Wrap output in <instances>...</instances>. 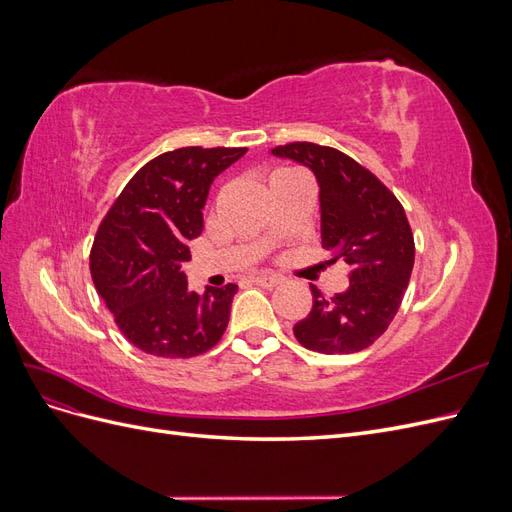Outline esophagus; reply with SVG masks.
<instances>
[{"label":"esophagus","mask_w":512,"mask_h":512,"mask_svg":"<svg viewBox=\"0 0 512 512\" xmlns=\"http://www.w3.org/2000/svg\"><path fill=\"white\" fill-rule=\"evenodd\" d=\"M282 280L277 275H254L252 277V284H256V286H262V288H273V286H277L280 284Z\"/></svg>","instance_id":"esophagus-1"}]
</instances>
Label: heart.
Wrapping results in <instances>:
<instances>
[{
    "mask_svg": "<svg viewBox=\"0 0 512 512\" xmlns=\"http://www.w3.org/2000/svg\"><path fill=\"white\" fill-rule=\"evenodd\" d=\"M286 170H290V168H277V170H273V175H280V173H286ZM271 175V177H273Z\"/></svg>",
    "mask_w": 512,
    "mask_h": 512,
    "instance_id": "b5f03b06",
    "label": "heart"
}]
</instances>
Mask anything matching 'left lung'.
<instances>
[{"mask_svg":"<svg viewBox=\"0 0 512 512\" xmlns=\"http://www.w3.org/2000/svg\"><path fill=\"white\" fill-rule=\"evenodd\" d=\"M275 156L314 170L320 185L322 247L350 265V286L327 297L312 286L314 305L294 337L320 354H352L389 329L414 265V235L397 196L344 151L307 141L277 145Z\"/></svg>","mask_w":512,"mask_h":512,"instance_id":"obj_1","label":"left lung"}]
</instances>
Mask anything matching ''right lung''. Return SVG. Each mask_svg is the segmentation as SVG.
Instances as JSON below:
<instances>
[{
  "label": "right lung",
  "instance_id": "right-lung-1",
  "mask_svg": "<svg viewBox=\"0 0 512 512\" xmlns=\"http://www.w3.org/2000/svg\"><path fill=\"white\" fill-rule=\"evenodd\" d=\"M245 147H181L149 160L98 226L91 280L130 344L164 359H190L220 342L237 284L188 290L181 262L203 232L211 181Z\"/></svg>",
  "mask_w": 512,
  "mask_h": 512
}]
</instances>
